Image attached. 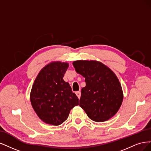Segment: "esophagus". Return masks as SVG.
<instances>
[{
  "instance_id": "1",
  "label": "esophagus",
  "mask_w": 151,
  "mask_h": 151,
  "mask_svg": "<svg viewBox=\"0 0 151 151\" xmlns=\"http://www.w3.org/2000/svg\"><path fill=\"white\" fill-rule=\"evenodd\" d=\"M76 95H77V96L78 97V99H80V96H81V91H76Z\"/></svg>"
}]
</instances>
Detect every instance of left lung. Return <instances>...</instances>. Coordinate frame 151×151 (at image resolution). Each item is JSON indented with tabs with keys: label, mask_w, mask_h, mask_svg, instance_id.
I'll return each instance as SVG.
<instances>
[{
	"label": "left lung",
	"mask_w": 151,
	"mask_h": 151,
	"mask_svg": "<svg viewBox=\"0 0 151 151\" xmlns=\"http://www.w3.org/2000/svg\"><path fill=\"white\" fill-rule=\"evenodd\" d=\"M76 71L85 78L80 106L92 120L104 122L118 111L123 93L117 77L107 66L94 61H76Z\"/></svg>",
	"instance_id": "1"
}]
</instances>
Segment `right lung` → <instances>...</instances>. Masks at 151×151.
Listing matches in <instances>:
<instances>
[{
    "mask_svg": "<svg viewBox=\"0 0 151 151\" xmlns=\"http://www.w3.org/2000/svg\"><path fill=\"white\" fill-rule=\"evenodd\" d=\"M68 68L65 63H51L42 69L34 82L31 104L39 117L47 124H61L70 110L79 104L70 84L63 79Z\"/></svg>",
    "mask_w": 151,
    "mask_h": 151,
    "instance_id": "obj_1",
    "label": "right lung"
}]
</instances>
